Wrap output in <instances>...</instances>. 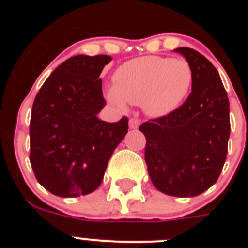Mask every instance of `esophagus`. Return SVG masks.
I'll use <instances>...</instances> for the list:
<instances>
[{"mask_svg":"<svg viewBox=\"0 0 248 248\" xmlns=\"http://www.w3.org/2000/svg\"><path fill=\"white\" fill-rule=\"evenodd\" d=\"M140 125V120L137 119V118H131L129 120V128L130 129H138V126Z\"/></svg>","mask_w":248,"mask_h":248,"instance_id":"34e87169","label":"esophagus"}]
</instances>
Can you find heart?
<instances>
[{
    "instance_id": "b5f03b06",
    "label": "heart",
    "mask_w": 248,
    "mask_h": 248,
    "mask_svg": "<svg viewBox=\"0 0 248 248\" xmlns=\"http://www.w3.org/2000/svg\"><path fill=\"white\" fill-rule=\"evenodd\" d=\"M192 68L183 58L140 57L118 69L108 98L118 108L143 104L146 114L164 117L179 107L192 84Z\"/></svg>"
}]
</instances>
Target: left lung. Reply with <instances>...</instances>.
Listing matches in <instances>:
<instances>
[{
  "mask_svg": "<svg viewBox=\"0 0 248 248\" xmlns=\"http://www.w3.org/2000/svg\"><path fill=\"white\" fill-rule=\"evenodd\" d=\"M192 68L191 93L168 115L143 123L145 163L153 185L176 198H194L217 181L226 161L230 103L217 69L198 50L174 49Z\"/></svg>",
  "mask_w": 248,
  "mask_h": 248,
  "instance_id": "1",
  "label": "left lung"
}]
</instances>
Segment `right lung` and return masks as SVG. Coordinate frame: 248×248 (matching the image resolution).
<instances>
[{"label":"right lung","mask_w":248,"mask_h":248,"mask_svg":"<svg viewBox=\"0 0 248 248\" xmlns=\"http://www.w3.org/2000/svg\"><path fill=\"white\" fill-rule=\"evenodd\" d=\"M110 56H74L54 69L34 98L30 161L37 181L59 198L93 192L115 148L128 133V118H98L105 105L102 79Z\"/></svg>","instance_id":"1"}]
</instances>
